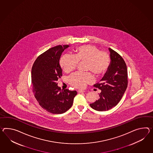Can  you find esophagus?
Listing matches in <instances>:
<instances>
[{
  "mask_svg": "<svg viewBox=\"0 0 153 153\" xmlns=\"http://www.w3.org/2000/svg\"><path fill=\"white\" fill-rule=\"evenodd\" d=\"M77 92H78V93H83V92H85V91H83V90H79L77 91Z\"/></svg>",
  "mask_w": 153,
  "mask_h": 153,
  "instance_id": "34e87169",
  "label": "esophagus"
}]
</instances>
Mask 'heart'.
<instances>
[{"label":"heart","mask_w":153,"mask_h":153,"mask_svg":"<svg viewBox=\"0 0 153 153\" xmlns=\"http://www.w3.org/2000/svg\"><path fill=\"white\" fill-rule=\"evenodd\" d=\"M79 61H87V69L97 76L103 75L108 71L111 62V57L107 52L100 51L95 46L85 45L76 48L75 55L65 54L62 56L60 66L65 72L69 73L75 70ZM68 81L71 86L83 88L87 84L93 83L94 77L90 72H77L69 77Z\"/></svg>","instance_id":"b5f03b06"}]
</instances>
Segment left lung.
<instances>
[{"mask_svg": "<svg viewBox=\"0 0 153 153\" xmlns=\"http://www.w3.org/2000/svg\"><path fill=\"white\" fill-rule=\"evenodd\" d=\"M111 62L108 71L101 82L94 87L101 90L97 101L90 104L91 108L98 111H108L119 103L128 86V72L126 63L122 57L112 49Z\"/></svg>", "mask_w": 153, "mask_h": 153, "instance_id": "left-lung-1", "label": "left lung"}]
</instances>
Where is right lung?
Returning <instances> with one entry per match:
<instances>
[{"label":"right lung","instance_id":"obj_1","mask_svg":"<svg viewBox=\"0 0 153 153\" xmlns=\"http://www.w3.org/2000/svg\"><path fill=\"white\" fill-rule=\"evenodd\" d=\"M68 45H58L37 57L31 69L33 92L42 108L52 114H62L71 108L76 91L63 90L57 86L62 76L59 64L61 53Z\"/></svg>","mask_w":153,"mask_h":153}]
</instances>
